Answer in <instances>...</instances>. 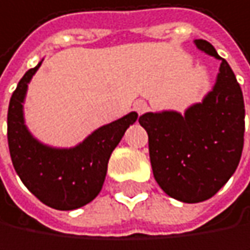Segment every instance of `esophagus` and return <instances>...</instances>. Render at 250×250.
Wrapping results in <instances>:
<instances>
[{
    "label": "esophagus",
    "instance_id": "34e87169",
    "mask_svg": "<svg viewBox=\"0 0 250 250\" xmlns=\"http://www.w3.org/2000/svg\"><path fill=\"white\" fill-rule=\"evenodd\" d=\"M134 109L141 115V113H144V112L147 110V103H146L144 100H137V102L134 103Z\"/></svg>",
    "mask_w": 250,
    "mask_h": 250
}]
</instances>
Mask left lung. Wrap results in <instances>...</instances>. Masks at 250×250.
I'll use <instances>...</instances> for the list:
<instances>
[{
  "instance_id": "left-lung-1",
  "label": "left lung",
  "mask_w": 250,
  "mask_h": 250,
  "mask_svg": "<svg viewBox=\"0 0 250 250\" xmlns=\"http://www.w3.org/2000/svg\"><path fill=\"white\" fill-rule=\"evenodd\" d=\"M195 45L221 61L212 90L185 115L148 112L138 119L148 134L154 179L169 196L188 204L202 202L226 185L239 166L245 135V103L234 72L209 42L196 39Z\"/></svg>"
}]
</instances>
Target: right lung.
<instances>
[{"label": "right lung", "instance_id": "1", "mask_svg": "<svg viewBox=\"0 0 250 250\" xmlns=\"http://www.w3.org/2000/svg\"><path fill=\"white\" fill-rule=\"evenodd\" d=\"M42 61L29 69L14 90L7 115V137L13 166L26 188L45 205L69 211L93 201L102 190L112 151L138 115L100 126L72 148H54L38 141L27 129L23 102Z\"/></svg>", "mask_w": 250, "mask_h": 250}]
</instances>
